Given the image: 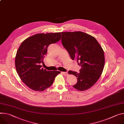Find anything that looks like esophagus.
Segmentation results:
<instances>
[{"instance_id": "esophagus-1", "label": "esophagus", "mask_w": 124, "mask_h": 124, "mask_svg": "<svg viewBox=\"0 0 124 124\" xmlns=\"http://www.w3.org/2000/svg\"><path fill=\"white\" fill-rule=\"evenodd\" d=\"M61 74H62V75L65 76H68V73H67V72H61Z\"/></svg>"}]
</instances>
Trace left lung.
Segmentation results:
<instances>
[{
  "label": "left lung",
  "mask_w": 124,
  "mask_h": 124,
  "mask_svg": "<svg viewBox=\"0 0 124 124\" xmlns=\"http://www.w3.org/2000/svg\"><path fill=\"white\" fill-rule=\"evenodd\" d=\"M62 43L72 60L75 59L81 69L80 72L69 71L77 78L73 86L84 91L93 86L102 73L105 58L103 50L93 36L82 31L62 32Z\"/></svg>",
  "instance_id": "left-lung-1"
}]
</instances>
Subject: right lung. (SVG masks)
Here are the masks:
<instances>
[{
	"label": "right lung",
	"mask_w": 124,
	"mask_h": 124,
	"mask_svg": "<svg viewBox=\"0 0 124 124\" xmlns=\"http://www.w3.org/2000/svg\"><path fill=\"white\" fill-rule=\"evenodd\" d=\"M61 32L38 33L24 40L15 57L17 72L26 85L33 91L42 92L49 87L60 72L47 71L41 68L50 44L57 42Z\"/></svg>",
	"instance_id": "1"
}]
</instances>
